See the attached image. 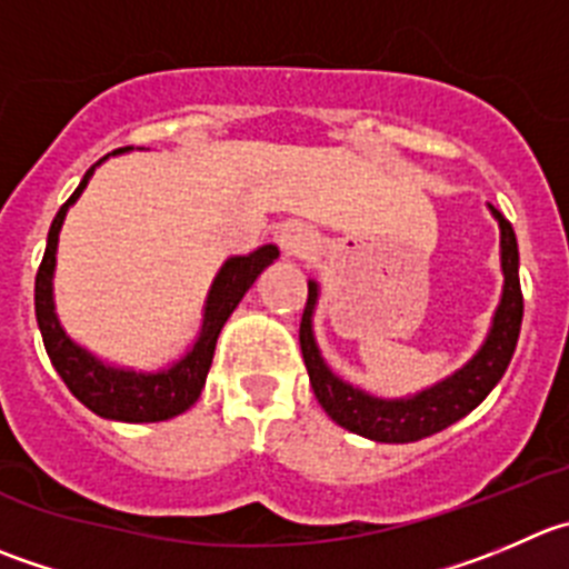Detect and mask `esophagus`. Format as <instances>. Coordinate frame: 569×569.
<instances>
[{"mask_svg":"<svg viewBox=\"0 0 569 569\" xmlns=\"http://www.w3.org/2000/svg\"><path fill=\"white\" fill-rule=\"evenodd\" d=\"M276 240L284 248V253H307L312 248V234L307 226L301 223H284L279 231H276Z\"/></svg>","mask_w":569,"mask_h":569,"instance_id":"34e87169","label":"esophagus"}]
</instances>
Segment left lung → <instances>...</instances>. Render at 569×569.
<instances>
[{"label": "left lung", "instance_id": "left-lung-1", "mask_svg": "<svg viewBox=\"0 0 569 569\" xmlns=\"http://www.w3.org/2000/svg\"><path fill=\"white\" fill-rule=\"evenodd\" d=\"M491 214L500 223V264H502V296L497 305L491 329L486 335L483 346L478 355L450 375L447 380L436 382L432 388L413 393L405 399H380L360 388L349 386L332 375L321 351H318L316 335H312V310L318 301V281H307L310 293H307L305 316H301V355H305L307 375L310 386L316 391V399L332 421H338L346 430L366 436L371 441L382 443H408L419 438L432 436L443 427L456 425L467 413H472L491 388L500 382L506 375L508 362H511L513 349H517L519 327H522V290H519V248L517 234L511 223L489 207Z\"/></svg>", "mask_w": 569, "mask_h": 569}]
</instances>
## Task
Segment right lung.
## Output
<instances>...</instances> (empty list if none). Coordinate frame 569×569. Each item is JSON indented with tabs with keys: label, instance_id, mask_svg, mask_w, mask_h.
<instances>
[{
	"label": "right lung",
	"instance_id": "right-lung-1",
	"mask_svg": "<svg viewBox=\"0 0 569 569\" xmlns=\"http://www.w3.org/2000/svg\"><path fill=\"white\" fill-rule=\"evenodd\" d=\"M126 150H113V156L126 153ZM97 164H100V161H97ZM94 167L86 172L80 187L72 192V198L58 209L56 220H52L50 226V234H47V251L44 259H41V268H38L36 273L38 329H41L44 349L47 355H50L56 371L61 375V380L67 382L69 391H72L91 413L113 421H131V425H139V421L172 419V416L183 413V410H189L198 402L200 388L207 382L209 366H212L214 343H218L220 329L229 321V316L234 312V307L240 305L242 296L248 293V288L257 281V276L279 257V248L262 246L253 253H248V257L226 259V264L220 268V273L214 276L212 290H209L207 296L198 340H194L192 349H189L181 360L172 362L170 369L133 371L108 366V362L97 360L91 351H86L83 346H78L67 332H63L61 321H58L56 316V299H52L58 234H61V226L69 207L80 198V192H83L86 183H89Z\"/></svg>",
	"mask_w": 569,
	"mask_h": 569
}]
</instances>
